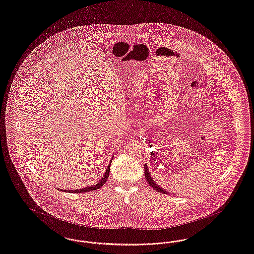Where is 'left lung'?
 I'll use <instances>...</instances> for the list:
<instances>
[{"mask_svg":"<svg viewBox=\"0 0 254 254\" xmlns=\"http://www.w3.org/2000/svg\"><path fill=\"white\" fill-rule=\"evenodd\" d=\"M144 176H145L146 182L148 183V184L152 187L153 189H154L155 191L160 192V193H168V192H166L165 190H163L162 187H160L157 183H155V182L153 181L152 177H151V175H150V172H149L148 167H147V165H146V164H144Z\"/></svg>","mask_w":254,"mask_h":254,"instance_id":"left-lung-1","label":"left lung"}]
</instances>
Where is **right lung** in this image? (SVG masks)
<instances>
[{"label":"right lung","mask_w":254,"mask_h":254,"mask_svg":"<svg viewBox=\"0 0 254 254\" xmlns=\"http://www.w3.org/2000/svg\"><path fill=\"white\" fill-rule=\"evenodd\" d=\"M112 157H113V156H112ZM112 159H113V158L111 159L110 164H109V166H108V168H107L106 172L104 174V176L102 177L100 181H98L97 183H94L93 185L89 186V187H85V188H82V189H76V190H68V192H70V193H86V192H91V191H93V190H97V189L101 188L102 186H103V185L106 183V182H107L108 178H109L110 171H111V164H112ZM60 190H61V191H65V192H67V190H63V189H60Z\"/></svg>","instance_id":"add662e5"}]
</instances>
